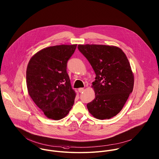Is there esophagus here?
I'll list each match as a JSON object with an SVG mask.
<instances>
[{
  "instance_id": "esophagus-1",
  "label": "esophagus",
  "mask_w": 159,
  "mask_h": 159,
  "mask_svg": "<svg viewBox=\"0 0 159 159\" xmlns=\"http://www.w3.org/2000/svg\"><path fill=\"white\" fill-rule=\"evenodd\" d=\"M78 90L80 93H83V92L84 91V88H80V89H79Z\"/></svg>"
}]
</instances>
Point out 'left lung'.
<instances>
[{"label":"left lung","mask_w":159,"mask_h":159,"mask_svg":"<svg viewBox=\"0 0 159 159\" xmlns=\"http://www.w3.org/2000/svg\"><path fill=\"white\" fill-rule=\"evenodd\" d=\"M96 74L92 87L95 98L87 106L89 112L99 120L118 114L132 92L134 75L124 52L116 46L78 45Z\"/></svg>","instance_id":"obj_1"}]
</instances>
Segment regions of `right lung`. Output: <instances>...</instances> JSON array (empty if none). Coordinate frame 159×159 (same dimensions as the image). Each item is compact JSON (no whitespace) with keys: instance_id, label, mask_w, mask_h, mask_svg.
Instances as JSON below:
<instances>
[{"instance_id":"1","label":"right lung","mask_w":159,"mask_h":159,"mask_svg":"<svg viewBox=\"0 0 159 159\" xmlns=\"http://www.w3.org/2000/svg\"><path fill=\"white\" fill-rule=\"evenodd\" d=\"M77 44L60 45L43 48L28 64V93L36 106L50 119L58 120L71 109L76 95L67 73V63Z\"/></svg>"}]
</instances>
